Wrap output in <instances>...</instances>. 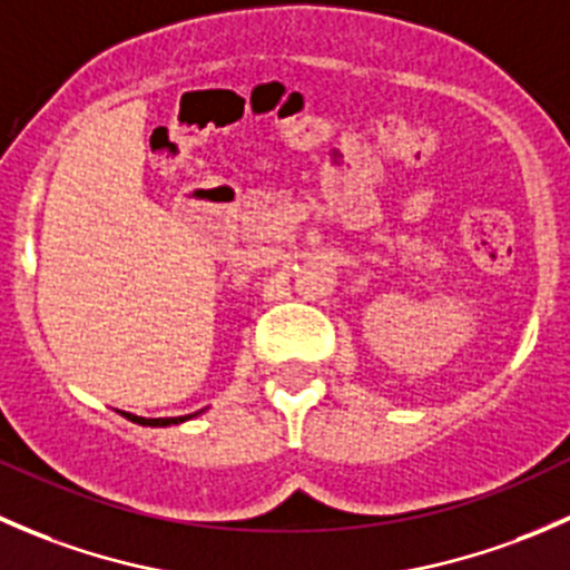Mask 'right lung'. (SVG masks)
Wrapping results in <instances>:
<instances>
[{
	"label": "right lung",
	"instance_id": "add662e5",
	"mask_svg": "<svg viewBox=\"0 0 570 570\" xmlns=\"http://www.w3.org/2000/svg\"><path fill=\"white\" fill-rule=\"evenodd\" d=\"M198 413H189V416H174V419H142V416H135V413H124V416L129 419V422L142 424V428H170V424L189 422V419H195V416H198Z\"/></svg>",
	"mask_w": 570,
	"mask_h": 570
}]
</instances>
